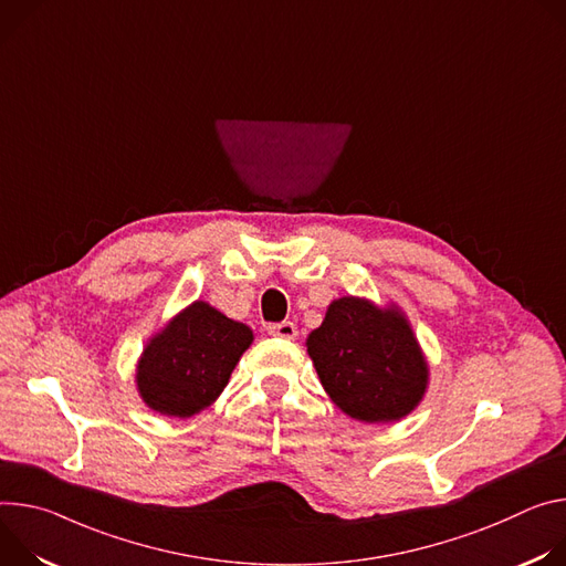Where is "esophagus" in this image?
<instances>
[{"mask_svg":"<svg viewBox=\"0 0 566 566\" xmlns=\"http://www.w3.org/2000/svg\"><path fill=\"white\" fill-rule=\"evenodd\" d=\"M268 333L272 337H281V339H294L296 337V326L292 322H281V324H272L268 328Z\"/></svg>","mask_w":566,"mask_h":566,"instance_id":"esophagus-1","label":"esophagus"}]
</instances>
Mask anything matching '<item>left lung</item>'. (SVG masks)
Masks as SVG:
<instances>
[{"label":"left lung","mask_w":566,"mask_h":566,"mask_svg":"<svg viewBox=\"0 0 566 566\" xmlns=\"http://www.w3.org/2000/svg\"><path fill=\"white\" fill-rule=\"evenodd\" d=\"M307 353L333 402L355 420L405 418L427 389V361L396 307L344 296L307 337Z\"/></svg>","instance_id":"left-lung-1"}]
</instances>
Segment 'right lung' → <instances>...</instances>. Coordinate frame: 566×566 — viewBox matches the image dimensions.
Here are the masks:
<instances>
[{
    "mask_svg": "<svg viewBox=\"0 0 566 566\" xmlns=\"http://www.w3.org/2000/svg\"><path fill=\"white\" fill-rule=\"evenodd\" d=\"M254 342L251 331L196 301L150 339L137 366L144 402L175 418L207 409L227 387L240 355Z\"/></svg>",
    "mask_w": 566,
    "mask_h": 566,
    "instance_id": "1",
    "label": "right lung"
}]
</instances>
